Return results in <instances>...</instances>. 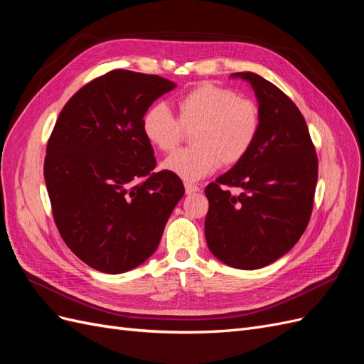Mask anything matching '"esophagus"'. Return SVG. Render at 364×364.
Wrapping results in <instances>:
<instances>
[{"mask_svg":"<svg viewBox=\"0 0 364 364\" xmlns=\"http://www.w3.org/2000/svg\"><path fill=\"white\" fill-rule=\"evenodd\" d=\"M197 191H199V186L193 185V183H188V182H185V193H186V194H194V193H197Z\"/></svg>","mask_w":364,"mask_h":364,"instance_id":"esophagus-1","label":"esophagus"}]
</instances>
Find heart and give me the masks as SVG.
<instances>
[{
    "label": "heart",
    "instance_id": "b5f03b06",
    "mask_svg": "<svg viewBox=\"0 0 364 364\" xmlns=\"http://www.w3.org/2000/svg\"><path fill=\"white\" fill-rule=\"evenodd\" d=\"M176 118L165 105H155L142 117V134L153 147L171 151L185 132L193 131V147L173 153L162 168L186 182L200 181L222 162L234 165L253 147L261 115L255 102L211 83H202L182 95Z\"/></svg>",
    "mask_w": 364,
    "mask_h": 364
}]
</instances>
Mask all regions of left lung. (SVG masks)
I'll return each mask as SVG.
<instances>
[{
    "instance_id": "1",
    "label": "left lung",
    "mask_w": 364,
    "mask_h": 364,
    "mask_svg": "<svg viewBox=\"0 0 364 364\" xmlns=\"http://www.w3.org/2000/svg\"><path fill=\"white\" fill-rule=\"evenodd\" d=\"M255 92L261 124L255 144L209 183L205 238L213 255L241 270L266 267L290 252L310 222L317 156L305 119L279 87L235 73ZM226 186L240 188L230 195Z\"/></svg>"
}]
</instances>
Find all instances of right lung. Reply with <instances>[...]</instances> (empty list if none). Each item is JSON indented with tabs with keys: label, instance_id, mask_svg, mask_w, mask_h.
Segmentation results:
<instances>
[{
	"label": "right lung",
	"instance_id": "right-lung-1",
	"mask_svg": "<svg viewBox=\"0 0 364 364\" xmlns=\"http://www.w3.org/2000/svg\"><path fill=\"white\" fill-rule=\"evenodd\" d=\"M174 87L159 75L111 71L77 91L53 129L43 178L54 222L98 272L147 261L185 193L178 176L153 171L155 153L142 134L147 109Z\"/></svg>",
	"mask_w": 364,
	"mask_h": 364
}]
</instances>
